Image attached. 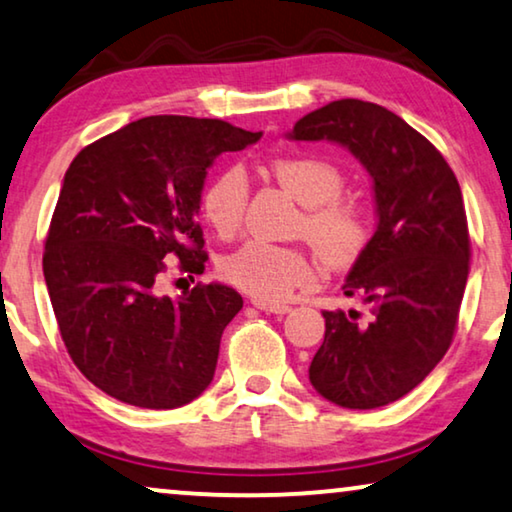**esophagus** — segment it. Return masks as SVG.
<instances>
[{
	"instance_id": "esophagus-1",
	"label": "esophagus",
	"mask_w": 512,
	"mask_h": 512,
	"mask_svg": "<svg viewBox=\"0 0 512 512\" xmlns=\"http://www.w3.org/2000/svg\"><path fill=\"white\" fill-rule=\"evenodd\" d=\"M253 306L259 308V311L273 313V315H285V313H290V306H285V304H266V301H257V299H255Z\"/></svg>"
}]
</instances>
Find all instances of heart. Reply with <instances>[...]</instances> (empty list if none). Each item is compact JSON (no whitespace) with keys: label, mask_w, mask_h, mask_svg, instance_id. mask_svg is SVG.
<instances>
[{"label":"heart","mask_w":512,"mask_h":512,"mask_svg":"<svg viewBox=\"0 0 512 512\" xmlns=\"http://www.w3.org/2000/svg\"><path fill=\"white\" fill-rule=\"evenodd\" d=\"M273 176L306 206L299 229L329 264H350L371 236L369 215L357 201L341 197L343 171L313 155H283L271 162ZM250 183L241 167L222 169L201 194V211L215 232L232 236L241 227ZM220 276L257 301H283L315 280V264L301 248L246 241L220 259Z\"/></svg>","instance_id":"b5f03b06"}]
</instances>
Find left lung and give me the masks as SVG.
<instances>
[{
	"instance_id": "left-lung-1",
	"label": "left lung",
	"mask_w": 512,
	"mask_h": 512,
	"mask_svg": "<svg viewBox=\"0 0 512 512\" xmlns=\"http://www.w3.org/2000/svg\"><path fill=\"white\" fill-rule=\"evenodd\" d=\"M297 141L341 143L373 178L378 227L348 273L359 311H325V341L308 378L343 408L401 399L434 371L455 336L471 239L462 190L443 155L406 120L338 99L292 129Z\"/></svg>"
}]
</instances>
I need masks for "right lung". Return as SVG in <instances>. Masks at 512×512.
Masks as SVG:
<instances>
[{
  "mask_svg": "<svg viewBox=\"0 0 512 512\" xmlns=\"http://www.w3.org/2000/svg\"><path fill=\"white\" fill-rule=\"evenodd\" d=\"M259 136L225 120L150 115L85 146L69 164L43 276L71 362L109 397L162 410L211 385L241 294L197 283L174 301L157 285L171 259L190 276L204 273L197 213L206 171Z\"/></svg>",
  "mask_w": 512,
  "mask_h": 512,
  "instance_id": "add662e5",
  "label": "right lung"
}]
</instances>
